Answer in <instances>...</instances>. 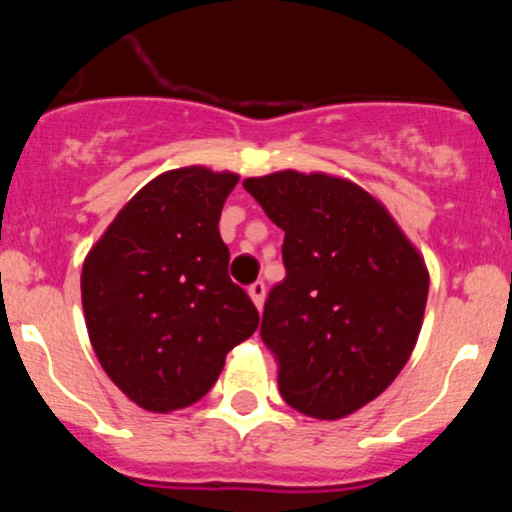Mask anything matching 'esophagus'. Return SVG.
<instances>
[{
	"mask_svg": "<svg viewBox=\"0 0 512 512\" xmlns=\"http://www.w3.org/2000/svg\"><path fill=\"white\" fill-rule=\"evenodd\" d=\"M248 295H251L253 305L261 310V307H264V297H266V284L264 282H253L251 287H248Z\"/></svg>",
	"mask_w": 512,
	"mask_h": 512,
	"instance_id": "esophagus-1",
	"label": "esophagus"
}]
</instances>
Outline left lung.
Wrapping results in <instances>:
<instances>
[{
	"instance_id": "8db88e82",
	"label": "left lung",
	"mask_w": 512,
	"mask_h": 512,
	"mask_svg": "<svg viewBox=\"0 0 512 512\" xmlns=\"http://www.w3.org/2000/svg\"><path fill=\"white\" fill-rule=\"evenodd\" d=\"M243 187L284 230L287 277L261 320L279 392L297 413L346 418L382 395L413 354L428 300L423 259L354 182L277 171Z\"/></svg>"
}]
</instances>
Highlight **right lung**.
<instances>
[{"instance_id":"obj_1","label":"right lung","mask_w":512,"mask_h":512,"mask_svg":"<svg viewBox=\"0 0 512 512\" xmlns=\"http://www.w3.org/2000/svg\"><path fill=\"white\" fill-rule=\"evenodd\" d=\"M238 176L202 166L156 176L117 212L81 269V305L107 377L151 413L212 390L225 356L259 328L228 277L220 212Z\"/></svg>"}]
</instances>
